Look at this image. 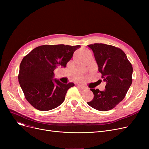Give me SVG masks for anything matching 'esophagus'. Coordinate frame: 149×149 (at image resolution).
I'll use <instances>...</instances> for the list:
<instances>
[{
  "label": "esophagus",
  "instance_id": "34e87169",
  "mask_svg": "<svg viewBox=\"0 0 149 149\" xmlns=\"http://www.w3.org/2000/svg\"><path fill=\"white\" fill-rule=\"evenodd\" d=\"M77 88H79L80 89H84L85 88L84 86H81V85H80V84L77 85Z\"/></svg>",
  "mask_w": 149,
  "mask_h": 149
}]
</instances>
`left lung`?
<instances>
[{
  "instance_id": "1",
  "label": "left lung",
  "mask_w": 149,
  "mask_h": 149,
  "mask_svg": "<svg viewBox=\"0 0 149 149\" xmlns=\"http://www.w3.org/2000/svg\"><path fill=\"white\" fill-rule=\"evenodd\" d=\"M93 51L105 89L91 88L93 98L88 105L100 111L111 110L124 99L132 83L133 68L121 49L103 43L88 45Z\"/></svg>"
}]
</instances>
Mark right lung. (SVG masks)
Returning <instances> with one entry per match:
<instances>
[{
  "label": "right lung",
  "instance_id": "add662e5",
  "mask_svg": "<svg viewBox=\"0 0 149 149\" xmlns=\"http://www.w3.org/2000/svg\"><path fill=\"white\" fill-rule=\"evenodd\" d=\"M80 45H42L22 59L18 76L20 87L28 102L42 111H48L63 102L73 83H62L54 79L58 66L66 68Z\"/></svg>",
  "mask_w": 149,
  "mask_h": 149
}]
</instances>
